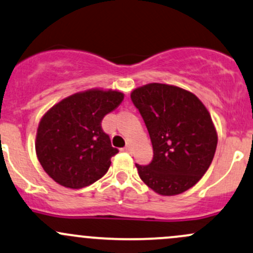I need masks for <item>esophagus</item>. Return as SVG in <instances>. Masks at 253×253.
Masks as SVG:
<instances>
[{
	"mask_svg": "<svg viewBox=\"0 0 253 253\" xmlns=\"http://www.w3.org/2000/svg\"><path fill=\"white\" fill-rule=\"evenodd\" d=\"M124 151H126V152H132V145H131V144H127V145L124 148Z\"/></svg>",
	"mask_w": 253,
	"mask_h": 253,
	"instance_id": "34e87169",
	"label": "esophagus"
}]
</instances>
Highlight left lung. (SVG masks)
<instances>
[{"label":"left lung","mask_w":253,"mask_h":253,"mask_svg":"<svg viewBox=\"0 0 253 253\" xmlns=\"http://www.w3.org/2000/svg\"><path fill=\"white\" fill-rule=\"evenodd\" d=\"M131 99L148 128L154 158L135 165L140 179L161 196L191 188L210 167L217 132L209 112L190 91L151 83L132 91Z\"/></svg>","instance_id":"obj_1"}]
</instances>
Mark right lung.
<instances>
[{"mask_svg":"<svg viewBox=\"0 0 253 253\" xmlns=\"http://www.w3.org/2000/svg\"><path fill=\"white\" fill-rule=\"evenodd\" d=\"M124 101L116 90L91 88L66 97L43 115L36 154L57 184L83 188L101 179L119 152L102 129V120Z\"/></svg>","mask_w":253,"mask_h":253,"instance_id":"1","label":"right lung"}]
</instances>
